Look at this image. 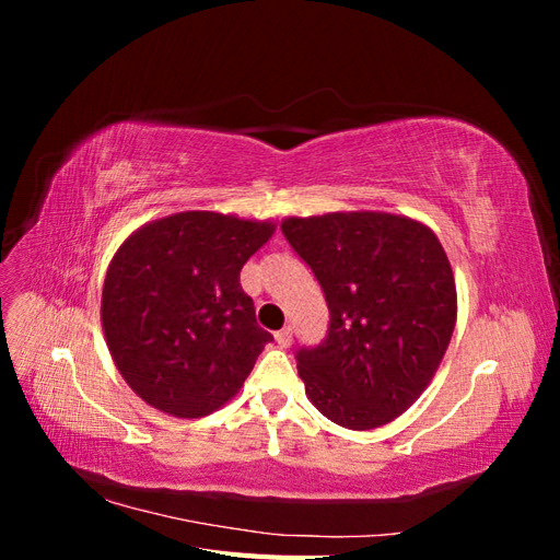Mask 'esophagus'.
Instances as JSON below:
<instances>
[{
    "mask_svg": "<svg viewBox=\"0 0 560 560\" xmlns=\"http://www.w3.org/2000/svg\"><path fill=\"white\" fill-rule=\"evenodd\" d=\"M276 341H278L280 348H290V346H292V329H290V327L280 329V331L276 334Z\"/></svg>",
    "mask_w": 560,
    "mask_h": 560,
    "instance_id": "1",
    "label": "esophagus"
}]
</instances>
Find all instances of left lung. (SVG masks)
Returning <instances> with one entry per match:
<instances>
[{
    "mask_svg": "<svg viewBox=\"0 0 560 560\" xmlns=\"http://www.w3.org/2000/svg\"><path fill=\"white\" fill-rule=\"evenodd\" d=\"M282 233L331 315L325 343L296 354L308 399L341 428L387 425L425 393L455 329L442 243L418 219L376 210L287 217Z\"/></svg>",
    "mask_w": 560,
    "mask_h": 560,
    "instance_id": "8db88e82",
    "label": "left lung"
}]
</instances>
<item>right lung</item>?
<instances>
[{"mask_svg": "<svg viewBox=\"0 0 560 560\" xmlns=\"http://www.w3.org/2000/svg\"><path fill=\"white\" fill-rule=\"evenodd\" d=\"M273 233L270 219L189 210L142 224L116 249L100 317L118 374L142 401L202 418L241 393L273 341L241 268Z\"/></svg>", "mask_w": 560, "mask_h": 560, "instance_id": "right-lung-1", "label": "right lung"}]
</instances>
